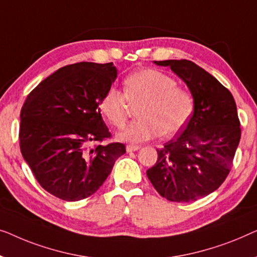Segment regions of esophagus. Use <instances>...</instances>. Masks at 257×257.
<instances>
[{"label": "esophagus", "mask_w": 257, "mask_h": 257, "mask_svg": "<svg viewBox=\"0 0 257 257\" xmlns=\"http://www.w3.org/2000/svg\"><path fill=\"white\" fill-rule=\"evenodd\" d=\"M139 149H141L140 146H127V148H125V150H127L128 153H132V151H137Z\"/></svg>", "instance_id": "1"}]
</instances>
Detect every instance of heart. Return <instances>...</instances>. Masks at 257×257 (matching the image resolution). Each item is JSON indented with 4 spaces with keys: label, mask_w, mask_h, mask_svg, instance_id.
I'll list each match as a JSON object with an SVG mask.
<instances>
[{
    "label": "heart",
    "mask_w": 257,
    "mask_h": 257,
    "mask_svg": "<svg viewBox=\"0 0 257 257\" xmlns=\"http://www.w3.org/2000/svg\"><path fill=\"white\" fill-rule=\"evenodd\" d=\"M124 94L111 86L99 102L100 111L114 127L127 122L130 104L137 106L140 118L117 134V139L141 143L157 135L172 136L178 133L192 113L190 94L176 87V81L160 71L142 68L123 81Z\"/></svg>",
    "instance_id": "obj_1"
}]
</instances>
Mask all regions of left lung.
<instances>
[{
    "instance_id": "1",
    "label": "left lung",
    "mask_w": 257,
    "mask_h": 257,
    "mask_svg": "<svg viewBox=\"0 0 257 257\" xmlns=\"http://www.w3.org/2000/svg\"><path fill=\"white\" fill-rule=\"evenodd\" d=\"M154 64L170 67L185 82L193 113L182 134L157 150L158 160L147 176L168 200L194 201L219 189L230 171L241 137L235 101L228 89L192 61Z\"/></svg>"
}]
</instances>
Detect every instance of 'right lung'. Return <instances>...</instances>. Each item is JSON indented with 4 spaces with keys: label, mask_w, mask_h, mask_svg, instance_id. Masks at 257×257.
Returning <instances> with one entry per match:
<instances>
[{
    "label": "right lung",
    "mask_w": 257,
    "mask_h": 257,
    "mask_svg": "<svg viewBox=\"0 0 257 257\" xmlns=\"http://www.w3.org/2000/svg\"><path fill=\"white\" fill-rule=\"evenodd\" d=\"M117 77L113 63L82 61L57 70L29 94L21 110L20 146L43 189L66 201L95 193L125 153L124 144L88 149L110 133L99 102Z\"/></svg>",
    "instance_id": "1"
}]
</instances>
